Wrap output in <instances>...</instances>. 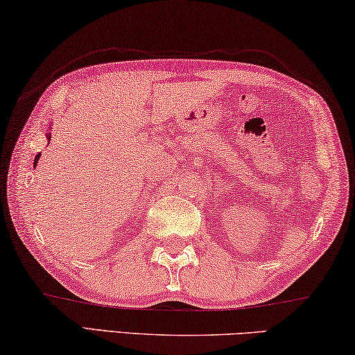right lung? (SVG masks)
I'll list each match as a JSON object with an SVG mask.
<instances>
[{"label": "right lung", "instance_id": "add662e5", "mask_svg": "<svg viewBox=\"0 0 355 355\" xmlns=\"http://www.w3.org/2000/svg\"><path fill=\"white\" fill-rule=\"evenodd\" d=\"M47 139H50V132L47 134ZM39 156H41V153H39V155H36V157H35V167H36V164H37V161H39Z\"/></svg>", "mask_w": 355, "mask_h": 355}]
</instances>
